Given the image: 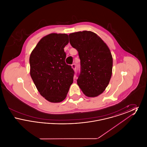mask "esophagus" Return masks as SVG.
<instances>
[{
	"label": "esophagus",
	"mask_w": 147,
	"mask_h": 147,
	"mask_svg": "<svg viewBox=\"0 0 147 147\" xmlns=\"http://www.w3.org/2000/svg\"><path fill=\"white\" fill-rule=\"evenodd\" d=\"M71 67L75 71L76 70V64L75 63H73L71 64Z\"/></svg>",
	"instance_id": "esophagus-1"
}]
</instances>
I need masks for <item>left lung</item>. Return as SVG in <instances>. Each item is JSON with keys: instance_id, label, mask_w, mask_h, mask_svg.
<instances>
[{"instance_id": "1", "label": "left lung", "mask_w": 147, "mask_h": 147, "mask_svg": "<svg viewBox=\"0 0 147 147\" xmlns=\"http://www.w3.org/2000/svg\"><path fill=\"white\" fill-rule=\"evenodd\" d=\"M69 37L80 59L77 84L86 96H97L105 90L112 76L111 52L102 39L91 31L74 32Z\"/></svg>"}]
</instances>
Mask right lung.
<instances>
[{
    "label": "right lung",
    "mask_w": 147,
    "mask_h": 147,
    "mask_svg": "<svg viewBox=\"0 0 147 147\" xmlns=\"http://www.w3.org/2000/svg\"><path fill=\"white\" fill-rule=\"evenodd\" d=\"M69 43L65 34H51L38 42L30 57V75L38 91L51 102L66 98L73 83L74 71L65 59L64 47Z\"/></svg>",
    "instance_id": "add662e5"
}]
</instances>
